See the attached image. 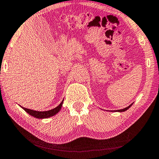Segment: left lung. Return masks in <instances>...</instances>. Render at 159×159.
I'll return each mask as SVG.
<instances>
[{
  "label": "left lung",
  "mask_w": 159,
  "mask_h": 159,
  "mask_svg": "<svg viewBox=\"0 0 159 159\" xmlns=\"http://www.w3.org/2000/svg\"><path fill=\"white\" fill-rule=\"evenodd\" d=\"M132 105V103L131 104V105H129V106H128V107H127V108H123V109H120V110H116V111H119V112H122V111H127L128 108H130V106H131Z\"/></svg>",
  "instance_id": "left-lung-1"
}]
</instances>
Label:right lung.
Segmentation results:
<instances>
[{"mask_svg": "<svg viewBox=\"0 0 159 159\" xmlns=\"http://www.w3.org/2000/svg\"><path fill=\"white\" fill-rule=\"evenodd\" d=\"M63 102H64V100H63V101H61V103L59 105L57 106V107L54 108L51 110L46 111H34L32 109H29V108H24V107H22V106H21V108H22L23 109L25 110L26 112L28 113L30 115L35 117V118L45 119V118H48V117L53 116L55 114H57V113L61 110V108Z\"/></svg>", "mask_w": 159, "mask_h": 159, "instance_id": "1", "label": "right lung"}]
</instances>
